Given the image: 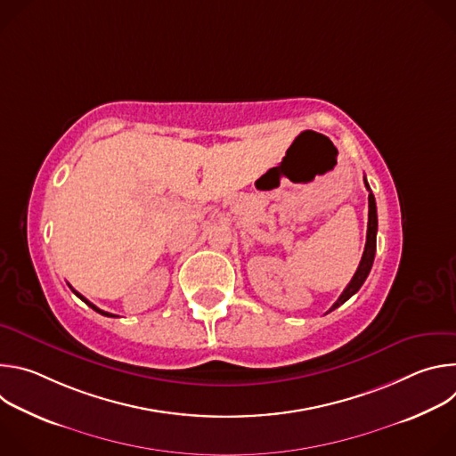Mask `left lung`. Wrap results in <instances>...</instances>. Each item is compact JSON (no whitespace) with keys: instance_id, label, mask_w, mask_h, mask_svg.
<instances>
[{"instance_id":"obj_1","label":"left lung","mask_w":456,"mask_h":456,"mask_svg":"<svg viewBox=\"0 0 456 456\" xmlns=\"http://www.w3.org/2000/svg\"><path fill=\"white\" fill-rule=\"evenodd\" d=\"M364 185H366V189L370 191V194H368V232H366L364 252H362L361 264H359V267H357V271H355L352 281L348 283V287L343 290V294L339 296V299L332 305V308H330L329 312H332V310H336L338 306H341L345 301H348V299L362 287V283L366 281V278H368V274H370V271H371V265H373L375 247H377V206H375V197H373V192H371V189H370L366 178H364Z\"/></svg>"}]
</instances>
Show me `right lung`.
Listing matches in <instances>:
<instances>
[{
	"instance_id": "obj_1",
	"label": "right lung",
	"mask_w": 456,
	"mask_h": 456,
	"mask_svg": "<svg viewBox=\"0 0 456 456\" xmlns=\"http://www.w3.org/2000/svg\"><path fill=\"white\" fill-rule=\"evenodd\" d=\"M70 289H72V287H70ZM72 292H74V294H76V296H77V297H79V299H83V301H85V303H86V305H88V306H92V308H94V310H95V312H99V314H102V315H106V317H117V315H113V314H110V312H104V310H101V308H97V306H95V305H94V303H90V301H88V299H86V297H85V296H81V294H79V292H77V290H74V289H72Z\"/></svg>"
}]
</instances>
